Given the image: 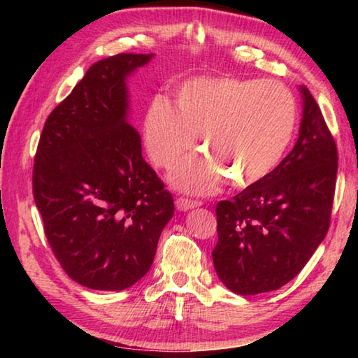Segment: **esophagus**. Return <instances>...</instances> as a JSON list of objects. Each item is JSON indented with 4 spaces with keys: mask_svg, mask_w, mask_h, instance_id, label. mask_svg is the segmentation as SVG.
<instances>
[{
    "mask_svg": "<svg viewBox=\"0 0 358 358\" xmlns=\"http://www.w3.org/2000/svg\"><path fill=\"white\" fill-rule=\"evenodd\" d=\"M175 205H177V208L180 210V211H187V210H191V208H197V207H201V202L199 201H191V199H183V197H178L177 201H175Z\"/></svg>",
    "mask_w": 358,
    "mask_h": 358,
    "instance_id": "esophagus-1",
    "label": "esophagus"
}]
</instances>
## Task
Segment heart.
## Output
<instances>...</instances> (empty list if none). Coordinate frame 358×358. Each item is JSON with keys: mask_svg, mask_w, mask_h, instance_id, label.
I'll use <instances>...</instances> for the list:
<instances>
[{"mask_svg": "<svg viewBox=\"0 0 358 358\" xmlns=\"http://www.w3.org/2000/svg\"><path fill=\"white\" fill-rule=\"evenodd\" d=\"M296 102L290 90L271 80L199 77L177 90L175 107L151 102L143 123L148 153L171 169L192 150L196 136L207 153L187 157L171 175L172 185L191 194H211L227 177L248 187L280 164L292 141Z\"/></svg>", "mask_w": 358, "mask_h": 358, "instance_id": "1", "label": "heart"}]
</instances>
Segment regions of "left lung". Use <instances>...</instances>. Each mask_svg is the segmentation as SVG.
Listing matches in <instances>:
<instances>
[{
    "mask_svg": "<svg viewBox=\"0 0 358 358\" xmlns=\"http://www.w3.org/2000/svg\"><path fill=\"white\" fill-rule=\"evenodd\" d=\"M303 115L292 151L268 177L216 205V275L240 295L282 287L300 273L330 226L338 151L322 112L300 87Z\"/></svg>",
    "mask_w": 358,
    "mask_h": 358,
    "instance_id": "1",
    "label": "left lung"
}]
</instances>
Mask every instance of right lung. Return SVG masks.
<instances>
[{"label": "right lung", "mask_w": 358, "mask_h": 358, "mask_svg": "<svg viewBox=\"0 0 358 358\" xmlns=\"http://www.w3.org/2000/svg\"><path fill=\"white\" fill-rule=\"evenodd\" d=\"M153 58L120 53L94 63L42 129L33 196L53 254L71 280L123 290L147 275L172 194L145 162L128 121L126 80Z\"/></svg>", "instance_id": "add662e5"}]
</instances>
